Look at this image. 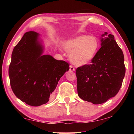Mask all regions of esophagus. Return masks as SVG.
Wrapping results in <instances>:
<instances>
[{
	"mask_svg": "<svg viewBox=\"0 0 134 134\" xmlns=\"http://www.w3.org/2000/svg\"><path fill=\"white\" fill-rule=\"evenodd\" d=\"M70 71H75V69H74V67L72 66V65H70Z\"/></svg>",
	"mask_w": 134,
	"mask_h": 134,
	"instance_id": "34e87169",
	"label": "esophagus"
}]
</instances>
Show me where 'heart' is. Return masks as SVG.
<instances>
[{
    "label": "heart",
    "instance_id": "heart-1",
    "mask_svg": "<svg viewBox=\"0 0 134 134\" xmlns=\"http://www.w3.org/2000/svg\"><path fill=\"white\" fill-rule=\"evenodd\" d=\"M63 48L70 52L69 58L72 64L83 66L89 64L96 55L99 42L93 36L81 35L65 41Z\"/></svg>",
    "mask_w": 134,
    "mask_h": 134
}]
</instances>
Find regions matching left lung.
<instances>
[{"label": "left lung", "mask_w": 134, "mask_h": 134, "mask_svg": "<svg viewBox=\"0 0 134 134\" xmlns=\"http://www.w3.org/2000/svg\"><path fill=\"white\" fill-rule=\"evenodd\" d=\"M102 37L101 47L91 64L76 71L79 96L95 105L106 102L118 93L125 74L123 52L114 36L105 32Z\"/></svg>", "instance_id": "left-lung-1"}]
</instances>
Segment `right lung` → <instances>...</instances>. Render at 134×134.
<instances>
[{"instance_id":"1","label":"right lung","mask_w":134,"mask_h":134,"mask_svg":"<svg viewBox=\"0 0 134 134\" xmlns=\"http://www.w3.org/2000/svg\"><path fill=\"white\" fill-rule=\"evenodd\" d=\"M40 34L25 33L13 48L9 67L10 86L15 96L32 106L47 103L69 64L44 55Z\"/></svg>"}]
</instances>
